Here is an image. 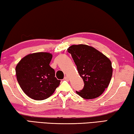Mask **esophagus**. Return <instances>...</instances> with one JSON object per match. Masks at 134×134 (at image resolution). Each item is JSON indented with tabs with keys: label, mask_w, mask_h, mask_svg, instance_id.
<instances>
[{
	"label": "esophagus",
	"mask_w": 134,
	"mask_h": 134,
	"mask_svg": "<svg viewBox=\"0 0 134 134\" xmlns=\"http://www.w3.org/2000/svg\"><path fill=\"white\" fill-rule=\"evenodd\" d=\"M64 80H66V81H68V80H69V78L68 76H65Z\"/></svg>",
	"instance_id": "34e87169"
}]
</instances>
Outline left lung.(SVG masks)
<instances>
[{
    "label": "left lung",
    "mask_w": 134,
    "mask_h": 134,
    "mask_svg": "<svg viewBox=\"0 0 134 134\" xmlns=\"http://www.w3.org/2000/svg\"><path fill=\"white\" fill-rule=\"evenodd\" d=\"M68 52L71 54L84 87L76 91L85 99H93L103 93L109 86L113 73L110 59L95 48L86 44L72 45Z\"/></svg>",
    "instance_id": "obj_1"
}]
</instances>
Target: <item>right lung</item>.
Returning <instances> with one entry per match:
<instances>
[{
	"instance_id": "right-lung-1",
	"label": "right lung",
	"mask_w": 134,
	"mask_h": 134,
	"mask_svg": "<svg viewBox=\"0 0 134 134\" xmlns=\"http://www.w3.org/2000/svg\"><path fill=\"white\" fill-rule=\"evenodd\" d=\"M52 54L37 52L24 56L15 68L19 85L28 97L36 100L46 99L54 93L60 80L49 65Z\"/></svg>"
}]
</instances>
